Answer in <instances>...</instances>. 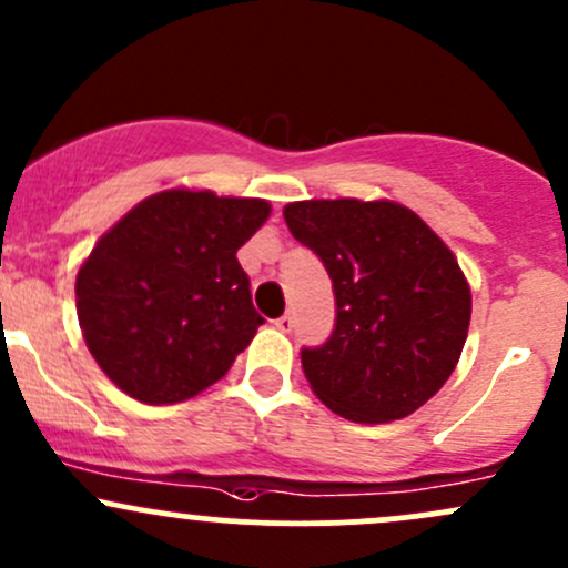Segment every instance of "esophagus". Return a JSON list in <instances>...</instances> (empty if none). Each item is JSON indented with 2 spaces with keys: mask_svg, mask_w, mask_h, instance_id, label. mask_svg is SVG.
Returning <instances> with one entry per match:
<instances>
[{
  "mask_svg": "<svg viewBox=\"0 0 568 568\" xmlns=\"http://www.w3.org/2000/svg\"><path fill=\"white\" fill-rule=\"evenodd\" d=\"M292 322H295V320H292V314H284V316H278V320L273 322V325H276L282 333H290L292 331Z\"/></svg>",
  "mask_w": 568,
  "mask_h": 568,
  "instance_id": "34e87169",
  "label": "esophagus"
}]
</instances>
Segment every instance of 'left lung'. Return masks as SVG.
I'll return each instance as SVG.
<instances>
[{
  "label": "left lung",
  "mask_w": 568,
  "mask_h": 568,
  "mask_svg": "<svg viewBox=\"0 0 568 568\" xmlns=\"http://www.w3.org/2000/svg\"><path fill=\"white\" fill-rule=\"evenodd\" d=\"M284 219L335 292L331 338L301 352L316 398L352 423L417 412L455 371L471 322L455 254L389 200H303L286 205Z\"/></svg>",
  "instance_id": "8db88e82"
}]
</instances>
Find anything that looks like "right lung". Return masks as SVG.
Wrapping results in <instances>:
<instances>
[{
    "label": "right lung",
    "instance_id": "add662e5",
    "mask_svg": "<svg viewBox=\"0 0 568 568\" xmlns=\"http://www.w3.org/2000/svg\"><path fill=\"white\" fill-rule=\"evenodd\" d=\"M271 216L254 197L168 189L91 248L75 278L91 357L143 404H179L222 379L262 316L237 248Z\"/></svg>",
    "mask_w": 568,
    "mask_h": 568
}]
</instances>
